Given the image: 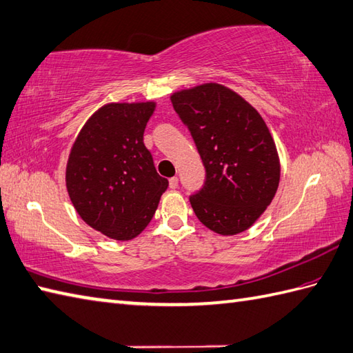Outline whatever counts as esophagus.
Instances as JSON below:
<instances>
[{"label": "esophagus", "mask_w": 353, "mask_h": 353, "mask_svg": "<svg viewBox=\"0 0 353 353\" xmlns=\"http://www.w3.org/2000/svg\"><path fill=\"white\" fill-rule=\"evenodd\" d=\"M169 187H170V189H176V187H178V178L176 176H172L169 179Z\"/></svg>", "instance_id": "esophagus-1"}]
</instances>
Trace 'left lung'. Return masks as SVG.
<instances>
[{
    "label": "left lung",
    "mask_w": 353,
    "mask_h": 353,
    "mask_svg": "<svg viewBox=\"0 0 353 353\" xmlns=\"http://www.w3.org/2000/svg\"><path fill=\"white\" fill-rule=\"evenodd\" d=\"M205 168L203 187L190 196L208 230L236 236L255 223L275 196L279 157L261 114L239 93L205 83L170 97Z\"/></svg>",
    "instance_id": "1"
}]
</instances>
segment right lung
<instances>
[{"mask_svg": "<svg viewBox=\"0 0 353 353\" xmlns=\"http://www.w3.org/2000/svg\"><path fill=\"white\" fill-rule=\"evenodd\" d=\"M155 103H112L84 123L66 164L72 205L93 230L131 240L155 213L169 181L157 174L143 143Z\"/></svg>", "mask_w": 353, "mask_h": 353, "instance_id": "add662e5", "label": "right lung"}]
</instances>
